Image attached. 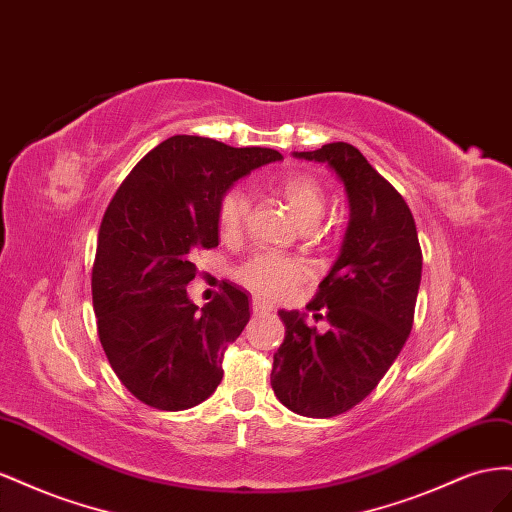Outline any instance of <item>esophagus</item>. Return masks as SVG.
Masks as SVG:
<instances>
[{
	"instance_id": "obj_1",
	"label": "esophagus",
	"mask_w": 512,
	"mask_h": 512,
	"mask_svg": "<svg viewBox=\"0 0 512 512\" xmlns=\"http://www.w3.org/2000/svg\"><path fill=\"white\" fill-rule=\"evenodd\" d=\"M251 311H253V315H261V313H268V311H272V306H270L268 302L253 300V304H251Z\"/></svg>"
}]
</instances>
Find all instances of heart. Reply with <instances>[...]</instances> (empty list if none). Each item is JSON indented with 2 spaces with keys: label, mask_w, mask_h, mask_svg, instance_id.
<instances>
[{
  "label": "heart",
  "mask_w": 512,
  "mask_h": 512,
  "mask_svg": "<svg viewBox=\"0 0 512 512\" xmlns=\"http://www.w3.org/2000/svg\"><path fill=\"white\" fill-rule=\"evenodd\" d=\"M276 193L285 201L294 221L300 229L311 231L319 225L326 210L324 186L309 173H289L276 186ZM248 218V199L242 191H227L216 210L218 236L225 242H236L246 227ZM304 276V270L296 261L276 259V257H257L248 261L238 272V281L251 289L253 294L264 298H281L287 291L294 289Z\"/></svg>",
  "instance_id": "obj_1"
}]
</instances>
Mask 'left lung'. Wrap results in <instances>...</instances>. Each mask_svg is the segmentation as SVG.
Masks as SVG:
<instances>
[{
  "instance_id": "8db88e82",
  "label": "left lung",
  "mask_w": 512,
  "mask_h": 512,
  "mask_svg": "<svg viewBox=\"0 0 512 512\" xmlns=\"http://www.w3.org/2000/svg\"><path fill=\"white\" fill-rule=\"evenodd\" d=\"M294 156L339 175L349 223L341 255L309 304L330 330L317 332L298 311H279L285 339L270 384L291 412L332 418L369 397L401 354L414 324L422 251L405 199L354 145L326 143Z\"/></svg>"
}]
</instances>
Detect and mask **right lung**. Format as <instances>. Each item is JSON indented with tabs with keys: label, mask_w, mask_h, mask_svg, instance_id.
I'll return each instance as SVG.
<instances>
[{
	"label": "right lung",
	"mask_w": 512,
	"mask_h": 512,
	"mask_svg": "<svg viewBox=\"0 0 512 512\" xmlns=\"http://www.w3.org/2000/svg\"><path fill=\"white\" fill-rule=\"evenodd\" d=\"M270 148L175 135L145 154L113 195L98 231L92 300L107 360L130 394L156 410L206 401L223 356L248 324V294L223 285L201 309L188 300L195 253L218 246V201Z\"/></svg>",
	"instance_id": "obj_1"
}]
</instances>
